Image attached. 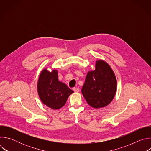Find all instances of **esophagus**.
Here are the masks:
<instances>
[{
	"label": "esophagus",
	"mask_w": 151,
	"mask_h": 151,
	"mask_svg": "<svg viewBox=\"0 0 151 151\" xmlns=\"http://www.w3.org/2000/svg\"><path fill=\"white\" fill-rule=\"evenodd\" d=\"M73 90L75 93H78L79 91V88H73Z\"/></svg>",
	"instance_id": "1"
}]
</instances>
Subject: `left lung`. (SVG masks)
Segmentation results:
<instances>
[{"label": "left lung", "mask_w": 151, "mask_h": 151, "mask_svg": "<svg viewBox=\"0 0 151 151\" xmlns=\"http://www.w3.org/2000/svg\"><path fill=\"white\" fill-rule=\"evenodd\" d=\"M115 75L105 61H96L95 70L89 71L81 90L82 94L89 105L95 109L108 105L116 91Z\"/></svg>", "instance_id": "obj_1"}]
</instances>
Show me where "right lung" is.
Masks as SVG:
<instances>
[{"instance_id":"add662e5","label":"right lung","mask_w":151,"mask_h":151,"mask_svg":"<svg viewBox=\"0 0 151 151\" xmlns=\"http://www.w3.org/2000/svg\"><path fill=\"white\" fill-rule=\"evenodd\" d=\"M37 93L42 102L50 108L57 110L64 106L73 91L62 82L58 81L57 70H42L37 83Z\"/></svg>"}]
</instances>
